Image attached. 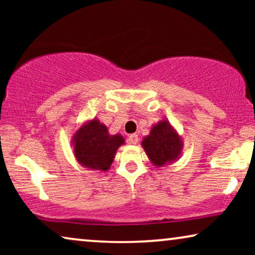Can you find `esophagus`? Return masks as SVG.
<instances>
[{
	"label": "esophagus",
	"instance_id": "34e87169",
	"mask_svg": "<svg viewBox=\"0 0 255 255\" xmlns=\"http://www.w3.org/2000/svg\"><path fill=\"white\" fill-rule=\"evenodd\" d=\"M128 144H131V145H135V144H138V141H139L138 135L135 134V133H133V134H130V135H128Z\"/></svg>",
	"mask_w": 255,
	"mask_h": 255
}]
</instances>
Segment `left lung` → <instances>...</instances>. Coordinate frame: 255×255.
Listing matches in <instances>:
<instances>
[{
  "instance_id": "left-lung-1",
  "label": "left lung",
  "mask_w": 255,
  "mask_h": 255,
  "mask_svg": "<svg viewBox=\"0 0 255 255\" xmlns=\"http://www.w3.org/2000/svg\"><path fill=\"white\" fill-rule=\"evenodd\" d=\"M141 146L149 161L160 168L180 158L183 141L169 122L162 120L151 128L149 134L141 140Z\"/></svg>"
}]
</instances>
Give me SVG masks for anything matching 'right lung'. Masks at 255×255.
<instances>
[{
    "instance_id": "obj_1",
    "label": "right lung",
    "mask_w": 255,
    "mask_h": 255,
    "mask_svg": "<svg viewBox=\"0 0 255 255\" xmlns=\"http://www.w3.org/2000/svg\"><path fill=\"white\" fill-rule=\"evenodd\" d=\"M124 144L123 135L110 134L108 128L97 118L85 122L72 138L76 161L85 168L101 172L110 168L117 149Z\"/></svg>"
}]
</instances>
